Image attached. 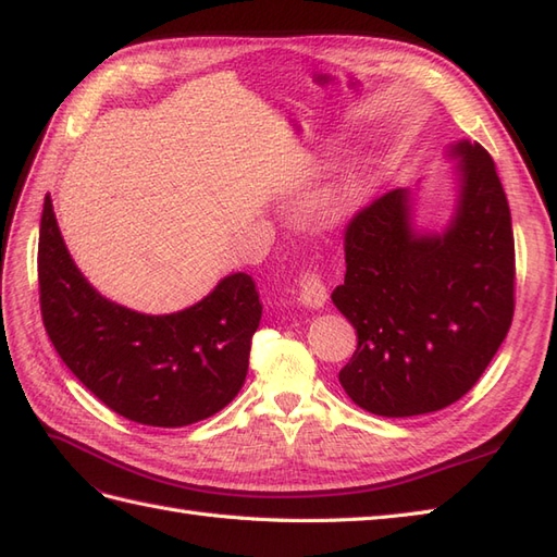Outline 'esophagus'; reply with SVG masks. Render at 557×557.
<instances>
[{
    "mask_svg": "<svg viewBox=\"0 0 557 557\" xmlns=\"http://www.w3.org/2000/svg\"><path fill=\"white\" fill-rule=\"evenodd\" d=\"M299 301L308 308H322L327 301V287L320 273L313 268L304 270L299 275Z\"/></svg>",
    "mask_w": 557,
    "mask_h": 557,
    "instance_id": "1",
    "label": "esophagus"
}]
</instances>
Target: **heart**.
<instances>
[{
	"label": "heart",
	"instance_id": "obj_1",
	"mask_svg": "<svg viewBox=\"0 0 557 557\" xmlns=\"http://www.w3.org/2000/svg\"><path fill=\"white\" fill-rule=\"evenodd\" d=\"M366 180L360 173H348L322 187L315 197V211L322 220H337L363 199Z\"/></svg>",
	"mask_w": 557,
	"mask_h": 557
}]
</instances>
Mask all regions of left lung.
Instances as JSON below:
<instances>
[{
    "label": "left lung",
    "mask_w": 557,
    "mask_h": 557,
    "mask_svg": "<svg viewBox=\"0 0 557 557\" xmlns=\"http://www.w3.org/2000/svg\"><path fill=\"white\" fill-rule=\"evenodd\" d=\"M460 194L444 235H416L410 194L392 189L346 225L344 284L332 301L358 334L339 382L382 418L442 410L468 394L515 313L506 191L482 145L460 141Z\"/></svg>",
    "instance_id": "left-lung-1"
}]
</instances>
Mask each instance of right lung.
Masks as SVG:
<instances>
[{
	"label": "right lung",
	"instance_id": "right-lung-1",
	"mask_svg": "<svg viewBox=\"0 0 557 557\" xmlns=\"http://www.w3.org/2000/svg\"><path fill=\"white\" fill-rule=\"evenodd\" d=\"M42 322L63 363L103 406L149 426L215 416L242 389L263 306L235 273L180 313L145 315L89 284L63 244L49 194L37 247Z\"/></svg>",
	"mask_w": 557,
	"mask_h": 557
}]
</instances>
